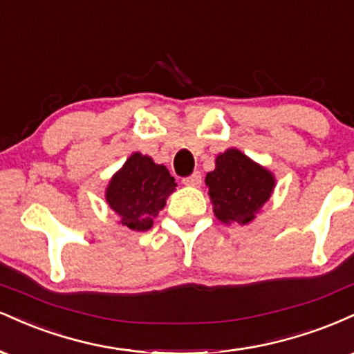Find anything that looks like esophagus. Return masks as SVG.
<instances>
[{
  "instance_id": "34e87169",
  "label": "esophagus",
  "mask_w": 354,
  "mask_h": 354,
  "mask_svg": "<svg viewBox=\"0 0 354 354\" xmlns=\"http://www.w3.org/2000/svg\"><path fill=\"white\" fill-rule=\"evenodd\" d=\"M183 183L188 186H198L201 183V174L198 171H194L193 174H189V176L183 178Z\"/></svg>"
}]
</instances>
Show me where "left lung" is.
I'll list each match as a JSON object with an SVG mask.
<instances>
[{"label":"left lung","instance_id":"1","mask_svg":"<svg viewBox=\"0 0 354 354\" xmlns=\"http://www.w3.org/2000/svg\"><path fill=\"white\" fill-rule=\"evenodd\" d=\"M205 181L214 216L225 225L243 226L253 221L274 188L273 173L234 148L218 154L216 168L206 174Z\"/></svg>","mask_w":354,"mask_h":354}]
</instances>
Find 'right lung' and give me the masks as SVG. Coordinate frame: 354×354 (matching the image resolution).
I'll return each mask as SVG.
<instances>
[{
	"label": "right lung",
	"instance_id": "add662e5",
	"mask_svg": "<svg viewBox=\"0 0 354 354\" xmlns=\"http://www.w3.org/2000/svg\"><path fill=\"white\" fill-rule=\"evenodd\" d=\"M174 188L176 183L166 166L156 165L141 153H133L123 168L113 174L106 201L120 216L121 225L133 231H148Z\"/></svg>",
	"mask_w": 354,
	"mask_h": 354
}]
</instances>
